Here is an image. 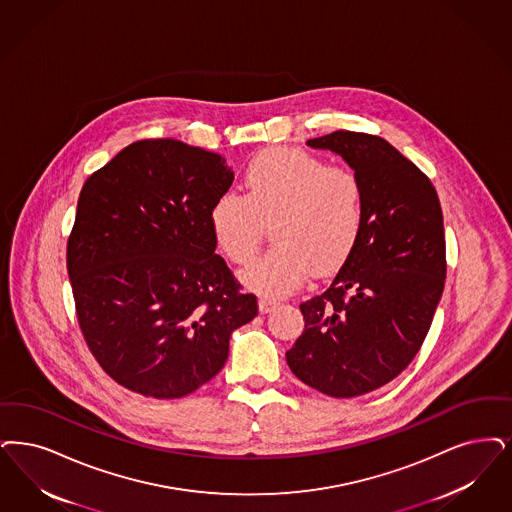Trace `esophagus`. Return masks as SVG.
I'll list each match as a JSON object with an SVG mask.
<instances>
[{"instance_id":"esophagus-1","label":"esophagus","mask_w":512,"mask_h":512,"mask_svg":"<svg viewBox=\"0 0 512 512\" xmlns=\"http://www.w3.org/2000/svg\"><path fill=\"white\" fill-rule=\"evenodd\" d=\"M280 303L274 299V297H268V295H263L261 299H259V310L266 314V312H272L274 308L278 307Z\"/></svg>"}]
</instances>
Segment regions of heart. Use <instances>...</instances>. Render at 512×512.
<instances>
[{"mask_svg": "<svg viewBox=\"0 0 512 512\" xmlns=\"http://www.w3.org/2000/svg\"><path fill=\"white\" fill-rule=\"evenodd\" d=\"M247 194L228 190L211 207V230L226 257L247 265L274 223L276 246L244 272L247 286L284 295L308 274L343 265L364 226L366 192L358 173L299 148H270L246 171Z\"/></svg>", "mask_w": 512, "mask_h": 512, "instance_id": "b5f03b06", "label": "heart"}]
</instances>
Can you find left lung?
<instances>
[{
  "label": "left lung",
  "instance_id": "obj_1",
  "mask_svg": "<svg viewBox=\"0 0 512 512\" xmlns=\"http://www.w3.org/2000/svg\"><path fill=\"white\" fill-rule=\"evenodd\" d=\"M307 144L358 173L366 211L331 286L301 303L305 331L287 366L322 394L352 398L398 377L429 333L446 282L442 207L429 177L377 135L333 131Z\"/></svg>",
  "mask_w": 512,
  "mask_h": 512
}]
</instances>
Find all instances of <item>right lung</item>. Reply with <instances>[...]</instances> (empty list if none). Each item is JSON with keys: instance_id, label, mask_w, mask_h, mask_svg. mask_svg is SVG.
Segmentation results:
<instances>
[{"instance_id": "obj_1", "label": "right lung", "mask_w": 512, "mask_h": 512, "mask_svg": "<svg viewBox=\"0 0 512 512\" xmlns=\"http://www.w3.org/2000/svg\"><path fill=\"white\" fill-rule=\"evenodd\" d=\"M232 181L215 152L144 139L83 184L66 268L83 339L125 389L158 400L200 389L257 316L215 253L211 207Z\"/></svg>"}]
</instances>
